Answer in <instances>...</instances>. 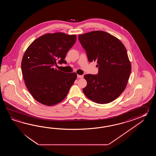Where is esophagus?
<instances>
[{
    "instance_id": "34e87169",
    "label": "esophagus",
    "mask_w": 156,
    "mask_h": 156,
    "mask_svg": "<svg viewBox=\"0 0 156 156\" xmlns=\"http://www.w3.org/2000/svg\"><path fill=\"white\" fill-rule=\"evenodd\" d=\"M77 79H82V78H83V75H77Z\"/></svg>"
}]
</instances>
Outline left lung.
Here are the masks:
<instances>
[{"label":"left lung","instance_id":"obj_1","mask_svg":"<svg viewBox=\"0 0 156 156\" xmlns=\"http://www.w3.org/2000/svg\"><path fill=\"white\" fill-rule=\"evenodd\" d=\"M78 38L89 61H96L99 69L96 75L84 76L87 85L83 92L98 104L113 101L126 89L131 73L126 47L115 37L102 30L80 34Z\"/></svg>","mask_w":156,"mask_h":156}]
</instances>
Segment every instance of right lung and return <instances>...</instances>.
<instances>
[{
	"instance_id": "1",
	"label": "right lung",
	"mask_w": 156,
	"mask_h": 156,
	"mask_svg": "<svg viewBox=\"0 0 156 156\" xmlns=\"http://www.w3.org/2000/svg\"><path fill=\"white\" fill-rule=\"evenodd\" d=\"M76 35L47 33L34 40L24 54L21 69L27 89L34 99L47 106L62 101L76 79L75 73H65L53 68L66 63L67 52Z\"/></svg>"
}]
</instances>
